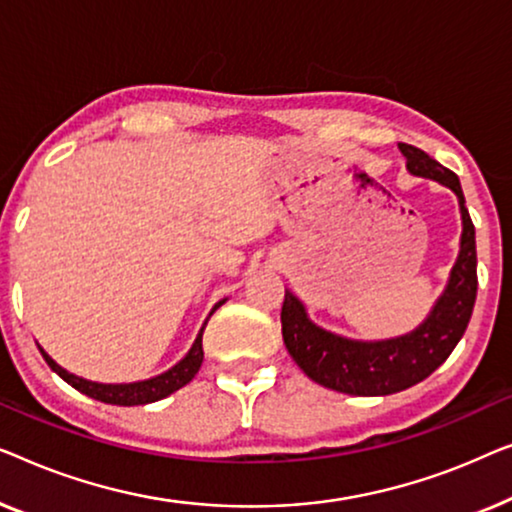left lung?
I'll use <instances>...</instances> for the list:
<instances>
[{
  "instance_id": "1",
  "label": "left lung",
  "mask_w": 512,
  "mask_h": 512,
  "mask_svg": "<svg viewBox=\"0 0 512 512\" xmlns=\"http://www.w3.org/2000/svg\"><path fill=\"white\" fill-rule=\"evenodd\" d=\"M399 150L406 157L410 174L448 185L457 194L462 211L464 229L459 257L452 266L448 287L431 308L429 318L406 336L387 341H352L313 325L304 304L290 290H285L280 311L285 348L299 369L318 385L352 397H385L429 378L464 336L478 294L475 227L457 174L408 143H399Z\"/></svg>"
}]
</instances>
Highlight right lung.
<instances>
[{
    "instance_id": "1",
    "label": "right lung",
    "mask_w": 512,
    "mask_h": 512,
    "mask_svg": "<svg viewBox=\"0 0 512 512\" xmlns=\"http://www.w3.org/2000/svg\"><path fill=\"white\" fill-rule=\"evenodd\" d=\"M225 304V299L220 301V304H215V308ZM215 308L211 311V315L215 313ZM208 322V320H206ZM206 322L204 327H201L197 341L192 343V348L187 355L178 362L176 366H171L167 373H162V376H155L150 380H141V383H125V385H104V383H92V380H85V378H78L74 373L64 371L60 364H55L53 359H50L46 352L41 350L43 359H46L50 369H53L57 376H60L64 383H69L74 390H78L85 397H92L97 401H104V403H113V406H143V403H153V401H160L164 397H169V394H174L176 390H181L183 385L190 383V380L197 376L201 362H204V348H201V336H204V329H206Z\"/></svg>"
}]
</instances>
